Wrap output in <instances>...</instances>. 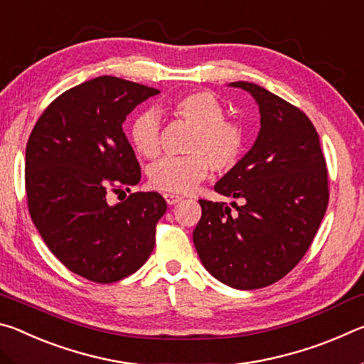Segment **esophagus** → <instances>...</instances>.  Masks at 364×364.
<instances>
[{
  "label": "esophagus",
  "instance_id": "esophagus-1",
  "mask_svg": "<svg viewBox=\"0 0 364 364\" xmlns=\"http://www.w3.org/2000/svg\"><path fill=\"white\" fill-rule=\"evenodd\" d=\"M164 197H165V200H167L168 205H175L183 199L181 196H176V194H171V193H165Z\"/></svg>",
  "mask_w": 364,
  "mask_h": 364
}]
</instances>
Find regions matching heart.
Listing matches in <instances>:
<instances>
[{
    "label": "heart",
    "instance_id": "heart-1",
    "mask_svg": "<svg viewBox=\"0 0 364 364\" xmlns=\"http://www.w3.org/2000/svg\"><path fill=\"white\" fill-rule=\"evenodd\" d=\"M170 114L193 128L184 157H162L147 170L151 186L167 193H188L215 171L231 170L239 162L245 133L237 122L225 119V107L207 91H191L168 104ZM130 139L141 157L154 159L160 147V122L156 112L134 117Z\"/></svg>",
    "mask_w": 364,
    "mask_h": 364
}]
</instances>
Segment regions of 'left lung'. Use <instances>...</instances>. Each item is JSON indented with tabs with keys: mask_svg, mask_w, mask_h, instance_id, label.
<instances>
[{
	"mask_svg": "<svg viewBox=\"0 0 364 364\" xmlns=\"http://www.w3.org/2000/svg\"><path fill=\"white\" fill-rule=\"evenodd\" d=\"M260 110L250 151L215 184L242 202L200 199L193 232L205 269L223 284L252 291L273 284L310 247L328 208V168L311 120L299 107L255 83L234 82Z\"/></svg>",
	"mask_w": 364,
	"mask_h": 364,
	"instance_id": "8db88e82",
	"label": "left lung"
}]
</instances>
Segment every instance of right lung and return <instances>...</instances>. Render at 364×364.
Listing matches in <instances>:
<instances>
[{
	"instance_id": "right-lung-1",
	"label": "right lung",
	"mask_w": 364,
	"mask_h": 364,
	"mask_svg": "<svg viewBox=\"0 0 364 364\" xmlns=\"http://www.w3.org/2000/svg\"><path fill=\"white\" fill-rule=\"evenodd\" d=\"M149 86L97 77L56 97L30 133L26 151L28 212L49 250L72 273L109 284L139 269L167 210L159 193L130 191L141 168L123 122L159 95Z\"/></svg>"
}]
</instances>
